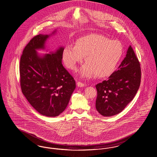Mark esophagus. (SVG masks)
Wrapping results in <instances>:
<instances>
[{"instance_id":"34e87169","label":"esophagus","mask_w":157,"mask_h":157,"mask_svg":"<svg viewBox=\"0 0 157 157\" xmlns=\"http://www.w3.org/2000/svg\"><path fill=\"white\" fill-rule=\"evenodd\" d=\"M77 85H78V87H83L85 85V84H84L83 83H82L81 82H77Z\"/></svg>"}]
</instances>
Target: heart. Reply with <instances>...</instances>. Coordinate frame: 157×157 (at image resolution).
I'll use <instances>...</instances> for the list:
<instances>
[{
  "instance_id": "b5f03b06",
  "label": "heart",
  "mask_w": 157,
  "mask_h": 157,
  "mask_svg": "<svg viewBox=\"0 0 157 157\" xmlns=\"http://www.w3.org/2000/svg\"><path fill=\"white\" fill-rule=\"evenodd\" d=\"M123 46L117 41H112L98 34H91L79 38L75 45H66L62 52L65 65L76 70L79 63L85 57L86 63L81 69L83 78L96 75L107 77L115 71L123 55Z\"/></svg>"
}]
</instances>
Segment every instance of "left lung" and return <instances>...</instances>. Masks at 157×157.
<instances>
[{
  "instance_id": "obj_1",
  "label": "left lung",
  "mask_w": 157,
  "mask_h": 157,
  "mask_svg": "<svg viewBox=\"0 0 157 157\" xmlns=\"http://www.w3.org/2000/svg\"><path fill=\"white\" fill-rule=\"evenodd\" d=\"M141 71L132 46L118 69L96 85L98 92L96 109L101 115L109 117L120 113L133 99L139 89Z\"/></svg>"
}]
</instances>
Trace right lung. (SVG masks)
Returning a JSON list of instances; mask_svg holds the SVG:
<instances>
[{
    "label": "right lung",
    "mask_w": 157,
    "mask_h": 157,
    "mask_svg": "<svg viewBox=\"0 0 157 157\" xmlns=\"http://www.w3.org/2000/svg\"><path fill=\"white\" fill-rule=\"evenodd\" d=\"M51 35L38 34L25 46L20 63V86L27 100L38 113L56 117L66 109L76 83L62 64L63 47L43 56L38 54L36 50L45 48Z\"/></svg>",
    "instance_id": "1"
}]
</instances>
